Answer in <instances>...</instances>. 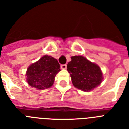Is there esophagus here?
Masks as SVG:
<instances>
[{
	"label": "esophagus",
	"instance_id": "obj_1",
	"mask_svg": "<svg viewBox=\"0 0 129 129\" xmlns=\"http://www.w3.org/2000/svg\"><path fill=\"white\" fill-rule=\"evenodd\" d=\"M61 68L62 70H66L67 68V65L66 64H63L61 65Z\"/></svg>",
	"mask_w": 129,
	"mask_h": 129
}]
</instances>
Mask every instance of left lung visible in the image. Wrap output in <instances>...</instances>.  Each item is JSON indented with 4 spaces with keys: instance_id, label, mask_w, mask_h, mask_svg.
Listing matches in <instances>:
<instances>
[{
    "instance_id": "1",
    "label": "left lung",
    "mask_w": 129,
    "mask_h": 129,
    "mask_svg": "<svg viewBox=\"0 0 129 129\" xmlns=\"http://www.w3.org/2000/svg\"><path fill=\"white\" fill-rule=\"evenodd\" d=\"M71 58L72 61L68 62L67 70L74 87L83 91H89L101 84L103 77L99 66L81 55H75Z\"/></svg>"
}]
</instances>
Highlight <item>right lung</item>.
Listing matches in <instances>:
<instances>
[{
  "instance_id": "1",
  "label": "right lung",
  "mask_w": 129,
  "mask_h": 129,
  "mask_svg": "<svg viewBox=\"0 0 129 129\" xmlns=\"http://www.w3.org/2000/svg\"><path fill=\"white\" fill-rule=\"evenodd\" d=\"M57 60L50 55H44L28 67L26 80L28 85L37 89H48L54 84L56 74L60 71Z\"/></svg>"
}]
</instances>
